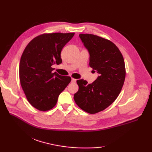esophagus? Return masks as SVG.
<instances>
[{
    "instance_id": "1",
    "label": "esophagus",
    "mask_w": 152,
    "mask_h": 152,
    "mask_svg": "<svg viewBox=\"0 0 152 152\" xmlns=\"http://www.w3.org/2000/svg\"><path fill=\"white\" fill-rule=\"evenodd\" d=\"M76 82V80L74 79V78H72V83H75Z\"/></svg>"
}]
</instances>
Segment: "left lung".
Masks as SVG:
<instances>
[{"instance_id":"1","label":"left lung","mask_w":152,"mask_h":152,"mask_svg":"<svg viewBox=\"0 0 152 152\" xmlns=\"http://www.w3.org/2000/svg\"><path fill=\"white\" fill-rule=\"evenodd\" d=\"M89 53V66L99 74L91 84L77 80L74 101L83 110L93 114L104 110L117 99L125 78L124 59L110 40L91 34L79 35Z\"/></svg>"}]
</instances>
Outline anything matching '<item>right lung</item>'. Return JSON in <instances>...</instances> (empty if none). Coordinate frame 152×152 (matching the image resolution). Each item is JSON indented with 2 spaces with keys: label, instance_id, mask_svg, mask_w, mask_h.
<instances>
[{
  "label": "right lung",
  "instance_id": "right-lung-1",
  "mask_svg": "<svg viewBox=\"0 0 152 152\" xmlns=\"http://www.w3.org/2000/svg\"><path fill=\"white\" fill-rule=\"evenodd\" d=\"M74 35V33L40 34L23 52L19 69L21 86L28 102L38 110L52 109L71 81L69 76L53 72L52 66L62 63L61 50Z\"/></svg>",
  "mask_w": 152,
  "mask_h": 152
}]
</instances>
